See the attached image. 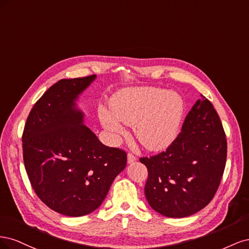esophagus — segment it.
I'll return each mask as SVG.
<instances>
[{
    "instance_id": "34e87169",
    "label": "esophagus",
    "mask_w": 249,
    "mask_h": 249,
    "mask_svg": "<svg viewBox=\"0 0 249 249\" xmlns=\"http://www.w3.org/2000/svg\"><path fill=\"white\" fill-rule=\"evenodd\" d=\"M134 161H136V156H134L132 153L127 154V162L133 163Z\"/></svg>"
}]
</instances>
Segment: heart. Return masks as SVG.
<instances>
[{
    "instance_id": "b5f03b06",
    "label": "heart",
    "mask_w": 249,
    "mask_h": 249,
    "mask_svg": "<svg viewBox=\"0 0 249 249\" xmlns=\"http://www.w3.org/2000/svg\"><path fill=\"white\" fill-rule=\"evenodd\" d=\"M111 109H100L101 122L108 131L120 135L124 132V124H134L143 146L162 150L178 137L185 104L179 94L164 89L125 88L113 96Z\"/></svg>"
}]
</instances>
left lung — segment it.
I'll return each instance as SVG.
<instances>
[{"mask_svg": "<svg viewBox=\"0 0 249 249\" xmlns=\"http://www.w3.org/2000/svg\"><path fill=\"white\" fill-rule=\"evenodd\" d=\"M200 96L167 149L140 158L148 171L145 197L156 212L166 217H187L208 206L223 176L225 133L212 103Z\"/></svg>", "mask_w": 249, "mask_h": 249, "instance_id": "obj_1", "label": "left lung"}]
</instances>
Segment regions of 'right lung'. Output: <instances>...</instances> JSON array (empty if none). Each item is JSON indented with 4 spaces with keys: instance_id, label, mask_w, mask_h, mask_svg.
Segmentation results:
<instances>
[{
    "instance_id": "right-lung-1",
    "label": "right lung",
    "mask_w": 249,
    "mask_h": 249,
    "mask_svg": "<svg viewBox=\"0 0 249 249\" xmlns=\"http://www.w3.org/2000/svg\"><path fill=\"white\" fill-rule=\"evenodd\" d=\"M95 79L60 80L29 113L22 157L37 196L55 212L79 217L99 208L126 165L124 149L104 145L83 124L78 95Z\"/></svg>"
}]
</instances>
